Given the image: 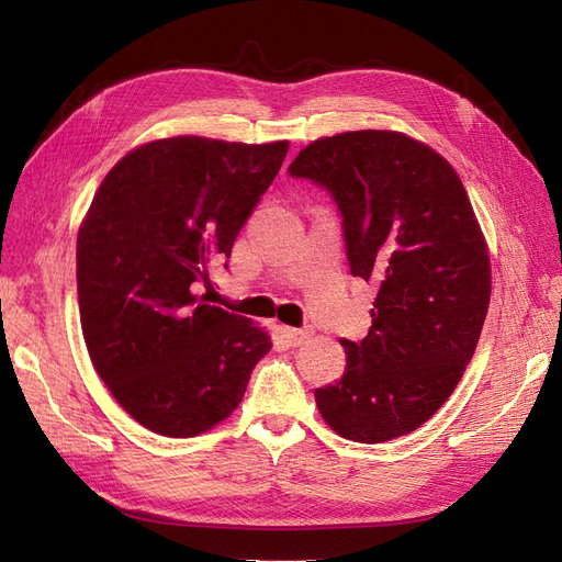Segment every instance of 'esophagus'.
Masks as SVG:
<instances>
[{
    "mask_svg": "<svg viewBox=\"0 0 562 562\" xmlns=\"http://www.w3.org/2000/svg\"><path fill=\"white\" fill-rule=\"evenodd\" d=\"M282 336L286 339L290 346H301L311 339V331L308 329H296V327H280Z\"/></svg>",
    "mask_w": 562,
    "mask_h": 562,
    "instance_id": "34e87169",
    "label": "esophagus"
}]
</instances>
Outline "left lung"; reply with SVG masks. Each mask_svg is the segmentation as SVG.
<instances>
[{
  "label": "left lung",
  "instance_id": "1",
  "mask_svg": "<svg viewBox=\"0 0 562 562\" xmlns=\"http://www.w3.org/2000/svg\"><path fill=\"white\" fill-rule=\"evenodd\" d=\"M290 173L327 188L350 272L379 286L372 327L341 339L346 372L315 389L317 409L348 440L405 436L452 395L485 325L490 256L471 200L442 155L400 132L317 138Z\"/></svg>",
  "mask_w": 562,
  "mask_h": 562
}]
</instances>
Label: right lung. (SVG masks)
Segmentation results:
<instances>
[{"label": "right lung", "mask_w": 562, "mask_h": 562, "mask_svg": "<svg viewBox=\"0 0 562 562\" xmlns=\"http://www.w3.org/2000/svg\"><path fill=\"white\" fill-rule=\"evenodd\" d=\"M290 143L202 136L126 153L77 233V299L87 350L112 397L167 438L214 428L243 403L270 336L204 303Z\"/></svg>", "instance_id": "1"}]
</instances>
